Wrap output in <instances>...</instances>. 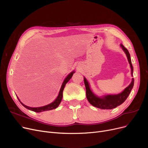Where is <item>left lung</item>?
Listing matches in <instances>:
<instances>
[{
	"instance_id": "1",
	"label": "left lung",
	"mask_w": 148,
	"mask_h": 148,
	"mask_svg": "<svg viewBox=\"0 0 148 148\" xmlns=\"http://www.w3.org/2000/svg\"><path fill=\"white\" fill-rule=\"evenodd\" d=\"M121 47L123 48L127 56L128 61H129L131 68V73L132 74L133 66L131 63V57L129 53V51H127V49L126 48H125L123 45H121ZM84 83L86 87V98L90 103L96 108L103 109V110H111V109L115 108L117 106L120 105L126 100L134 86V79H132L131 84L121 93L117 95H108L104 96L103 97L101 98L98 97L97 96H96L92 93L91 90L90 89L89 83L85 78H84Z\"/></svg>"
}]
</instances>
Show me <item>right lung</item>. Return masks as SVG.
<instances>
[{
  "label": "right lung",
  "instance_id": "1",
  "mask_svg": "<svg viewBox=\"0 0 148 148\" xmlns=\"http://www.w3.org/2000/svg\"><path fill=\"white\" fill-rule=\"evenodd\" d=\"M74 71H73L72 73H71L65 79V80L63 81V83H62V85L61 86V88H60V92L59 93V95L58 96H57V99L53 102L51 103L48 105H46V106H42V107H39V108H31V107H29V106H27L26 105H23L22 102H21V103L27 109H28V110H31V111H33L34 112H43V111H49V110H54V109L56 108L57 107H58L59 104L60 103V102L62 101V97H63V89L64 88H65L66 83H68V82L71 79V78L72 77V76L74 74ZM18 99V97H17ZM18 100H19V99H18ZM20 101V100H19Z\"/></svg>",
  "mask_w": 148,
  "mask_h": 148
}]
</instances>
